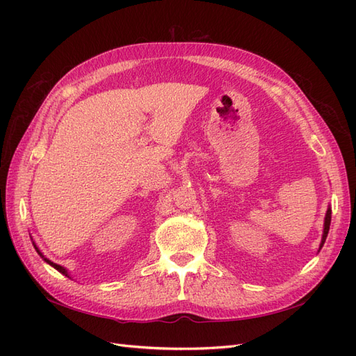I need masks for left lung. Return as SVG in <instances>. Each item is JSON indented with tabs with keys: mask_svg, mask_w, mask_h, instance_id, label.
<instances>
[{
	"mask_svg": "<svg viewBox=\"0 0 356 356\" xmlns=\"http://www.w3.org/2000/svg\"><path fill=\"white\" fill-rule=\"evenodd\" d=\"M330 224H331V209L328 208L327 215H325V222H324V236H322L321 246L324 245V242H325V239H327V234H328V230H330Z\"/></svg>",
	"mask_w": 356,
	"mask_h": 356,
	"instance_id": "8db88e82",
	"label": "left lung"
}]
</instances>
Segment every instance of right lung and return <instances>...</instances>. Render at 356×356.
I'll use <instances>...</instances> for the list:
<instances>
[{"mask_svg": "<svg viewBox=\"0 0 356 356\" xmlns=\"http://www.w3.org/2000/svg\"><path fill=\"white\" fill-rule=\"evenodd\" d=\"M34 246H35V245H34ZM35 250H37V252H38V254L41 255V252L38 251V248H37V246H35ZM44 261H47V263H49L50 266H53V267H55V268H56V270H59V272H60L62 275H65V276H68V275H67V270H65V268H63L62 266H59V264H55V263H51L50 260H47V258H44Z\"/></svg>", "mask_w": 356, "mask_h": 356, "instance_id": "right-lung-1", "label": "right lung"}]
</instances>
